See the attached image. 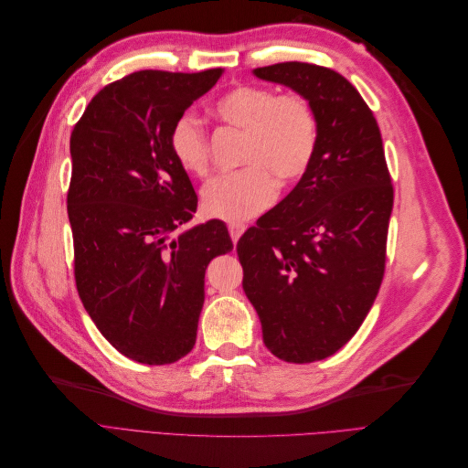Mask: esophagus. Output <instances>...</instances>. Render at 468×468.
Wrapping results in <instances>:
<instances>
[{"instance_id": "esophagus-1", "label": "esophagus", "mask_w": 468, "mask_h": 468, "mask_svg": "<svg viewBox=\"0 0 468 468\" xmlns=\"http://www.w3.org/2000/svg\"><path fill=\"white\" fill-rule=\"evenodd\" d=\"M246 229H248V226H246V224H239V222H230V224H229V232H230V238H232L234 244L238 242L239 236H242V234L246 232Z\"/></svg>"}]
</instances>
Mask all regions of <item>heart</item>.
Returning <instances> with one entry per match:
<instances>
[{"instance_id": "b5f03b06", "label": "heart", "mask_w": 468, "mask_h": 468, "mask_svg": "<svg viewBox=\"0 0 468 468\" xmlns=\"http://www.w3.org/2000/svg\"><path fill=\"white\" fill-rule=\"evenodd\" d=\"M218 117L246 131L244 169L212 177L203 189L208 217L244 222L258 217L277 197V180L301 179L314 162L320 140L318 115L301 93H277L269 88L239 86L217 101ZM169 144L179 165L205 176L210 162L208 136L201 119L183 112L174 122Z\"/></svg>"}]
</instances>
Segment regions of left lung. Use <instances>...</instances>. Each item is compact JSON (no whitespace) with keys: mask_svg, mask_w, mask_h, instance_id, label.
I'll return each mask as SVG.
<instances>
[{"mask_svg":"<svg viewBox=\"0 0 468 468\" xmlns=\"http://www.w3.org/2000/svg\"><path fill=\"white\" fill-rule=\"evenodd\" d=\"M253 74L304 95L318 115L313 165L236 246L265 347L313 363L344 347L377 299L394 189L373 111L342 74L306 62Z\"/></svg>","mask_w":468,"mask_h":468,"instance_id":"left-lung-1","label":"left lung"}]
</instances>
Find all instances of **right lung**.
Returning <instances> with one entry per match:
<instances>
[{
  "label": "right lung",
  "mask_w": 468,
  "mask_h": 468,
  "mask_svg": "<svg viewBox=\"0 0 468 468\" xmlns=\"http://www.w3.org/2000/svg\"><path fill=\"white\" fill-rule=\"evenodd\" d=\"M220 76L222 68L124 76L91 99L69 136L76 289L107 342L144 365L193 349L207 265L234 248L220 220L173 236L193 218L197 193L169 134Z\"/></svg>",
  "instance_id": "right-lung-1"
}]
</instances>
